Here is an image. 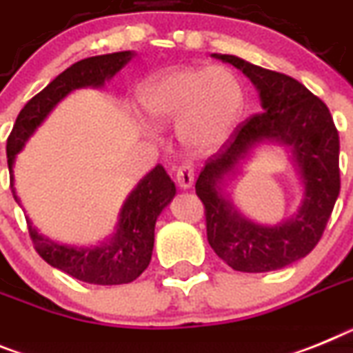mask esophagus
Segmentation results:
<instances>
[{"label": "esophagus", "mask_w": 353, "mask_h": 353, "mask_svg": "<svg viewBox=\"0 0 353 353\" xmlns=\"http://www.w3.org/2000/svg\"><path fill=\"white\" fill-rule=\"evenodd\" d=\"M176 182L180 189H191L194 183V168L191 164H182L176 171Z\"/></svg>", "instance_id": "esophagus-1"}]
</instances>
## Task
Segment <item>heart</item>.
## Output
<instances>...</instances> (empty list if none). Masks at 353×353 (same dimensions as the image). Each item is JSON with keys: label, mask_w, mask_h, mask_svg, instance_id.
<instances>
[{"label": "heart", "mask_w": 353, "mask_h": 353, "mask_svg": "<svg viewBox=\"0 0 353 353\" xmlns=\"http://www.w3.org/2000/svg\"><path fill=\"white\" fill-rule=\"evenodd\" d=\"M139 101L155 121H176V135L188 150L209 153L236 130L245 90L227 68H179L148 78Z\"/></svg>", "instance_id": "heart-1"}]
</instances>
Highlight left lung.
<instances>
[{
  "label": "left lung",
  "instance_id": "1",
  "mask_svg": "<svg viewBox=\"0 0 353 353\" xmlns=\"http://www.w3.org/2000/svg\"><path fill=\"white\" fill-rule=\"evenodd\" d=\"M243 71L254 83L263 112L239 125L196 180L205 205L207 239L219 259L245 273L275 271L296 263L321 239L339 196V135L327 105L288 74L234 55L212 53ZM263 143H280L303 183V201L293 216L261 225L240 212L224 192L226 182Z\"/></svg>",
  "mask_w": 353,
  "mask_h": 353
}]
</instances>
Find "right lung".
<instances>
[{"label":"right lung","instance_id":"obj_1","mask_svg":"<svg viewBox=\"0 0 353 353\" xmlns=\"http://www.w3.org/2000/svg\"><path fill=\"white\" fill-rule=\"evenodd\" d=\"M134 51H117L80 60L60 73L25 105L7 141L10 189L17 203H21V200L14 188V165L17 153L25 148L30 137L65 96L83 87L101 89L105 82L134 59ZM174 194L176 188L173 180L159 164L143 176L126 196L117 214L112 236L98 245L77 246L57 243L39 234L26 218L30 237L37 254L50 266L62 270L73 279L98 285L128 284L134 282L152 261L157 218L170 205Z\"/></svg>","mask_w":353,"mask_h":353}]
</instances>
